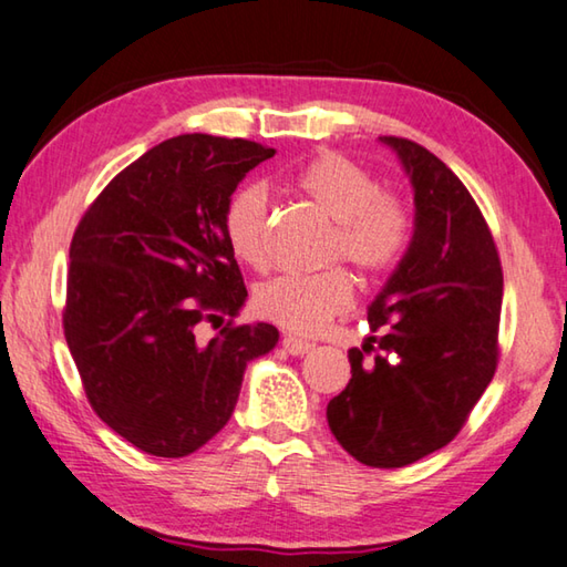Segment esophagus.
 Masks as SVG:
<instances>
[{"label": "esophagus", "instance_id": "esophagus-1", "mask_svg": "<svg viewBox=\"0 0 567 567\" xmlns=\"http://www.w3.org/2000/svg\"><path fill=\"white\" fill-rule=\"evenodd\" d=\"M282 347H285V352L287 354H292V357H302V354H307L310 352V349L315 347V344H310V342H305V339H297V337H285L282 339Z\"/></svg>", "mask_w": 567, "mask_h": 567}]
</instances>
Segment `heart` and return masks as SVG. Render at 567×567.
I'll return each mask as SVG.
<instances>
[{"label": "heart", "instance_id": "heart-1", "mask_svg": "<svg viewBox=\"0 0 567 567\" xmlns=\"http://www.w3.org/2000/svg\"><path fill=\"white\" fill-rule=\"evenodd\" d=\"M297 188L327 218L334 235L329 255L352 262L367 275L384 272L399 260L409 240V213L396 195L379 190L372 173L339 153H319L297 173ZM225 235L233 252L250 267L267 265V193L245 185L225 208ZM352 300V280L342 267L317 275H280L255 292L260 317L292 332L312 334Z\"/></svg>", "mask_w": 567, "mask_h": 567}]
</instances>
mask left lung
<instances>
[{"instance_id": "left-lung-1", "label": "left lung", "mask_w": 567, "mask_h": 567, "mask_svg": "<svg viewBox=\"0 0 567 567\" xmlns=\"http://www.w3.org/2000/svg\"><path fill=\"white\" fill-rule=\"evenodd\" d=\"M414 193L406 252L367 307L372 332L349 349V379L327 421L349 456L401 468L454 439L498 362L503 272L478 205L414 141L379 136ZM364 351H372L367 360Z\"/></svg>"}]
</instances>
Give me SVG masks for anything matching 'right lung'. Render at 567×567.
I'll return each instance as SVG.
<instances>
[{
    "mask_svg": "<svg viewBox=\"0 0 567 567\" xmlns=\"http://www.w3.org/2000/svg\"><path fill=\"white\" fill-rule=\"evenodd\" d=\"M275 148L185 133L113 178L69 250L64 334L99 419L151 456L181 458L218 434L245 369L272 352L267 322L198 337L248 300L225 208Z\"/></svg>",
    "mask_w": 567,
    "mask_h": 567,
    "instance_id": "right-lung-1",
    "label": "right lung"
}]
</instances>
